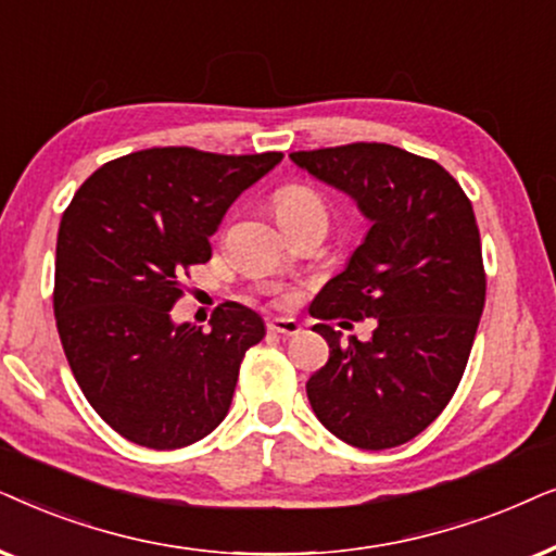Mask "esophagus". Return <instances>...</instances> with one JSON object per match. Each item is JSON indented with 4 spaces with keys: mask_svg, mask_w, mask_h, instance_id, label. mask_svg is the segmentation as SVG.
Listing matches in <instances>:
<instances>
[{
    "mask_svg": "<svg viewBox=\"0 0 556 556\" xmlns=\"http://www.w3.org/2000/svg\"><path fill=\"white\" fill-rule=\"evenodd\" d=\"M266 330L274 332V336H298L300 332V323L292 320V317H274V320L266 323Z\"/></svg>",
    "mask_w": 556,
    "mask_h": 556,
    "instance_id": "obj_1",
    "label": "esophagus"
}]
</instances>
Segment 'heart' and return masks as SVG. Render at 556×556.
<instances>
[{
  "mask_svg": "<svg viewBox=\"0 0 556 556\" xmlns=\"http://www.w3.org/2000/svg\"><path fill=\"white\" fill-rule=\"evenodd\" d=\"M274 211H277V216L285 226L298 224V220L305 218H320L328 224V205H325V198L315 188L302 182L282 185V188L274 192Z\"/></svg>",
  "mask_w": 556,
  "mask_h": 556,
  "instance_id": "1",
  "label": "heart"
}]
</instances>
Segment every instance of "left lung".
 Segmentation results:
<instances>
[{"label": "left lung", "instance_id": "1", "mask_svg": "<svg viewBox=\"0 0 556 556\" xmlns=\"http://www.w3.org/2000/svg\"><path fill=\"white\" fill-rule=\"evenodd\" d=\"M355 198L371 231L313 302L330 358L309 376L313 412L361 450L404 445L432 425L468 366L485 305L476 213L434 160L381 142L292 152ZM374 316L375 338L339 343L328 319Z\"/></svg>", "mask_w": 556, "mask_h": 556}]
</instances>
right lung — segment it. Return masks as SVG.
<instances>
[{
	"label": "right lung",
	"mask_w": 556,
	"mask_h": 556,
	"mask_svg": "<svg viewBox=\"0 0 556 556\" xmlns=\"http://www.w3.org/2000/svg\"><path fill=\"white\" fill-rule=\"evenodd\" d=\"M282 152L150 147L101 165L73 195L55 247L53 309L65 358L96 414L124 440L177 450L231 406L243 355L264 338L254 309L224 302L211 330L175 325L208 236Z\"/></svg>",
	"instance_id": "1"
}]
</instances>
